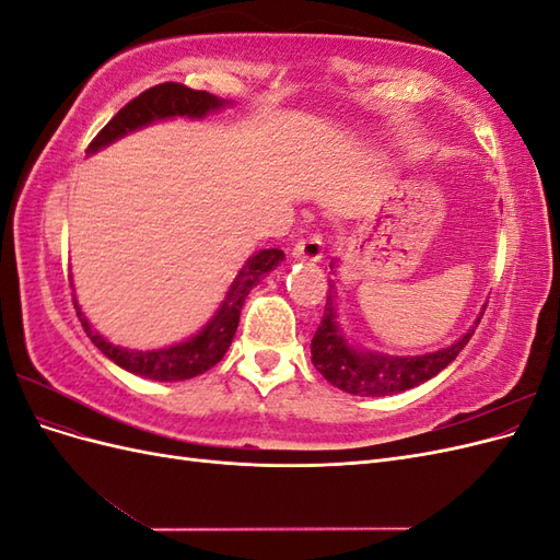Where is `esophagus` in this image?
Returning <instances> with one entry per match:
<instances>
[{
	"instance_id": "34e87169",
	"label": "esophagus",
	"mask_w": 560,
	"mask_h": 560,
	"mask_svg": "<svg viewBox=\"0 0 560 560\" xmlns=\"http://www.w3.org/2000/svg\"><path fill=\"white\" fill-rule=\"evenodd\" d=\"M292 257L306 259V261H319L322 259V243L319 238H301L290 249Z\"/></svg>"
}]
</instances>
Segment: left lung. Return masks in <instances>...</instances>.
Here are the masks:
<instances>
[{"instance_id":"8db88e82","label":"left lung","mask_w":560,"mask_h":560,"mask_svg":"<svg viewBox=\"0 0 560 560\" xmlns=\"http://www.w3.org/2000/svg\"><path fill=\"white\" fill-rule=\"evenodd\" d=\"M338 259L329 266L336 268ZM336 287L329 280V294L325 303L319 327L313 336L311 354L313 366L325 376L334 387L358 397H387L399 395L404 389H411L420 383L434 378L439 371L446 369L460 350L469 343V338L481 322V315L474 322V327L457 338L448 348H442L428 354H413V358H395V354L369 352L348 343L341 327L336 322Z\"/></svg>"}]
</instances>
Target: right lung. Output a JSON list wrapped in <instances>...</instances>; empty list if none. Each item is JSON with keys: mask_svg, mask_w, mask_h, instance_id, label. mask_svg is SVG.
Returning a JSON list of instances; mask_svg holds the SVG:
<instances>
[{"mask_svg": "<svg viewBox=\"0 0 560 560\" xmlns=\"http://www.w3.org/2000/svg\"><path fill=\"white\" fill-rule=\"evenodd\" d=\"M226 105L231 103L208 91H194L173 81L159 83V86L149 89L135 100H130L124 109H118V114L95 135V140L89 144V154H95V151L116 142L118 138H124V135L132 130H140L154 121H163V118H175V116L202 118L210 112H217ZM282 259H284L282 249H261L257 254H252V257L245 261V266L238 270V276H235V280L231 282L222 306L217 308V313L212 315L208 325L202 327L196 336L186 338V341L175 343L171 348L128 350L121 346H114L105 336H100L91 327V322L81 313L77 299H74V308L81 319L83 331L89 334L95 348L114 364L130 371L135 376L151 378V381H186L198 374H206L208 369H212L219 360L224 358L235 336V329H238L241 311L249 290L254 284H259V280L268 273V270H273Z\"/></svg>", "mask_w": 560, "mask_h": 560, "instance_id": "obj_1", "label": "right lung"}]
</instances>
